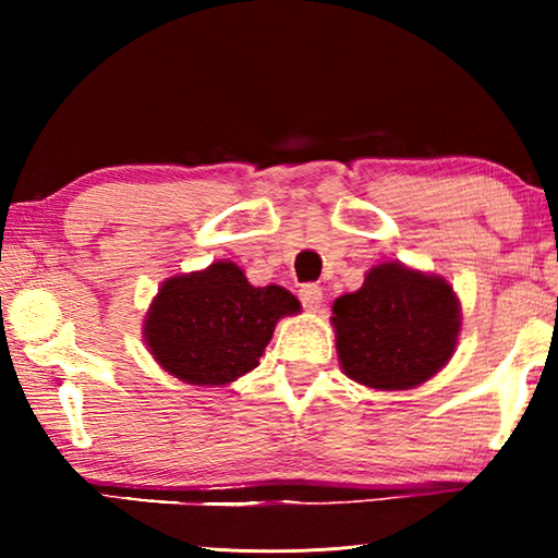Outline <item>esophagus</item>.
<instances>
[{
	"instance_id": "esophagus-1",
	"label": "esophagus",
	"mask_w": 558,
	"mask_h": 558,
	"mask_svg": "<svg viewBox=\"0 0 558 558\" xmlns=\"http://www.w3.org/2000/svg\"><path fill=\"white\" fill-rule=\"evenodd\" d=\"M300 300L310 313H317L319 305H323V288L319 286H302L300 288Z\"/></svg>"
}]
</instances>
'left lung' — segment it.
Returning <instances> with one entry per match:
<instances>
[{"mask_svg":"<svg viewBox=\"0 0 558 558\" xmlns=\"http://www.w3.org/2000/svg\"><path fill=\"white\" fill-rule=\"evenodd\" d=\"M337 356L349 379L376 391L426 384L456 354L462 327L450 282L386 260L332 305Z\"/></svg>","mask_w":558,"mask_h":558,"instance_id":"8db88e82","label":"left lung"}]
</instances>
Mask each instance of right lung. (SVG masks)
<instances>
[{"label":"right lung","mask_w":558,"mask_h":558,"mask_svg":"<svg viewBox=\"0 0 558 558\" xmlns=\"http://www.w3.org/2000/svg\"><path fill=\"white\" fill-rule=\"evenodd\" d=\"M298 313L300 302L286 288H256L235 263L216 260L159 286L143 339L174 379L226 386L256 369L278 319Z\"/></svg>","instance_id":"obj_1"}]
</instances>
